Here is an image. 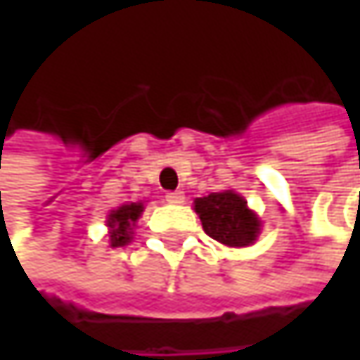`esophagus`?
<instances>
[{
    "instance_id": "34e87169",
    "label": "esophagus",
    "mask_w": 360,
    "mask_h": 360,
    "mask_svg": "<svg viewBox=\"0 0 360 360\" xmlns=\"http://www.w3.org/2000/svg\"><path fill=\"white\" fill-rule=\"evenodd\" d=\"M165 198H167L169 204H183L185 202V193L183 191H169Z\"/></svg>"
}]
</instances>
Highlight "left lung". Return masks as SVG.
I'll list each match as a JSON object with an SVG mask.
<instances>
[{"label": "left lung", "instance_id": "1", "mask_svg": "<svg viewBox=\"0 0 360 360\" xmlns=\"http://www.w3.org/2000/svg\"><path fill=\"white\" fill-rule=\"evenodd\" d=\"M195 212L200 214L206 236L225 246H248L256 240L260 221L246 206V200L236 191H217L198 198Z\"/></svg>", "mask_w": 360, "mask_h": 360}]
</instances>
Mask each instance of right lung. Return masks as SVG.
Wrapping results in <instances>:
<instances>
[{"mask_svg": "<svg viewBox=\"0 0 360 360\" xmlns=\"http://www.w3.org/2000/svg\"><path fill=\"white\" fill-rule=\"evenodd\" d=\"M143 212V204H124L118 210H112L108 214V227L110 231V244L114 248L124 246L131 240V227L135 225V221L139 219V214Z\"/></svg>", "mask_w": 360, "mask_h": 360, "instance_id": "1", "label": "right lung"}]
</instances>
